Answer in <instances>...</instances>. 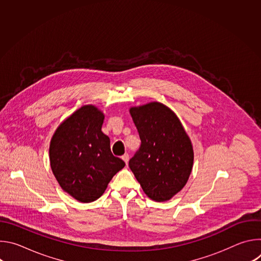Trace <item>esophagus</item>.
Wrapping results in <instances>:
<instances>
[{"label": "esophagus", "instance_id": "34e87169", "mask_svg": "<svg viewBox=\"0 0 261 261\" xmlns=\"http://www.w3.org/2000/svg\"><path fill=\"white\" fill-rule=\"evenodd\" d=\"M122 159L124 160V162L126 163V165H128V162H129V155L128 154H125L122 156Z\"/></svg>", "mask_w": 261, "mask_h": 261}]
</instances>
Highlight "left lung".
<instances>
[{
	"instance_id": "8db88e82",
	"label": "left lung",
	"mask_w": 261,
	"mask_h": 261,
	"mask_svg": "<svg viewBox=\"0 0 261 261\" xmlns=\"http://www.w3.org/2000/svg\"><path fill=\"white\" fill-rule=\"evenodd\" d=\"M141 140L129 167L143 192L165 201L179 192L193 166V148L179 120L162 103L130 108Z\"/></svg>"
}]
</instances>
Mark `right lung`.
Wrapping results in <instances>:
<instances>
[{
	"instance_id": "1",
	"label": "right lung",
	"mask_w": 261,
	"mask_h": 261,
	"mask_svg": "<svg viewBox=\"0 0 261 261\" xmlns=\"http://www.w3.org/2000/svg\"><path fill=\"white\" fill-rule=\"evenodd\" d=\"M104 116L86 105L64 121L49 146L53 172L64 191L81 202L98 199L125 162L110 151L102 131Z\"/></svg>"
}]
</instances>
